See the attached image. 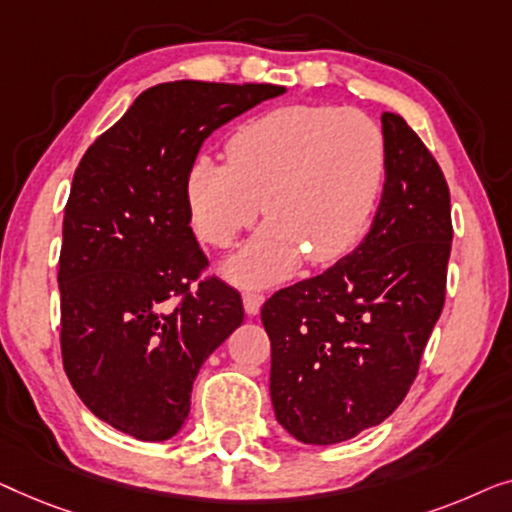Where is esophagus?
I'll list each match as a JSON object with an SVG mask.
<instances>
[{
	"label": "esophagus",
	"mask_w": 512,
	"mask_h": 512,
	"mask_svg": "<svg viewBox=\"0 0 512 512\" xmlns=\"http://www.w3.org/2000/svg\"><path fill=\"white\" fill-rule=\"evenodd\" d=\"M262 304H264L262 292H243V308H246L248 315H257Z\"/></svg>",
	"instance_id": "obj_1"
}]
</instances>
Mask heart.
Masks as SVG:
<instances>
[{
  "label": "heart",
  "instance_id": "1",
  "mask_svg": "<svg viewBox=\"0 0 512 512\" xmlns=\"http://www.w3.org/2000/svg\"><path fill=\"white\" fill-rule=\"evenodd\" d=\"M229 162L199 155L185 176L192 227L215 248L232 246L262 211L269 222L227 262L246 285L350 253L376 213L387 171L380 125L355 109L287 104L243 122Z\"/></svg>",
  "mask_w": 512,
  "mask_h": 512
}]
</instances>
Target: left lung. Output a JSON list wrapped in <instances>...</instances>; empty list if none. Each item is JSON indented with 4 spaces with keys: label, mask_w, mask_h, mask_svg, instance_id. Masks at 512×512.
I'll use <instances>...</instances> for the list:
<instances>
[{
    "label": "left lung",
    "mask_w": 512,
    "mask_h": 512,
    "mask_svg": "<svg viewBox=\"0 0 512 512\" xmlns=\"http://www.w3.org/2000/svg\"><path fill=\"white\" fill-rule=\"evenodd\" d=\"M380 120L387 171L369 234L325 273L262 306L276 420L306 445L348 441L390 417L443 311L448 183L401 115Z\"/></svg>",
    "instance_id": "1"
}]
</instances>
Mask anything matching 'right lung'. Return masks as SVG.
<instances>
[{
	"label": "right lung",
	"instance_id": "add662e5",
	"mask_svg": "<svg viewBox=\"0 0 512 512\" xmlns=\"http://www.w3.org/2000/svg\"><path fill=\"white\" fill-rule=\"evenodd\" d=\"M283 92L160 83L78 164L57 273L62 362L90 413L122 434L176 436L201 364L243 322L234 287L199 280L208 262L190 227L185 176L215 129Z\"/></svg>",
	"mask_w": 512,
	"mask_h": 512
}]
</instances>
